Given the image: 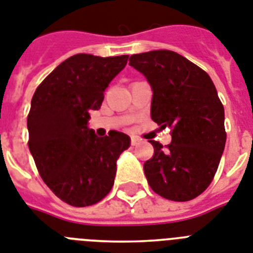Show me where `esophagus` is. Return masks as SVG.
Wrapping results in <instances>:
<instances>
[{
	"mask_svg": "<svg viewBox=\"0 0 253 253\" xmlns=\"http://www.w3.org/2000/svg\"><path fill=\"white\" fill-rule=\"evenodd\" d=\"M139 141H140V139H139V137L131 136V144H132V145H136Z\"/></svg>",
	"mask_w": 253,
	"mask_h": 253,
	"instance_id": "1",
	"label": "esophagus"
}]
</instances>
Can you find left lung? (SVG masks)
Here are the masks:
<instances>
[{
    "label": "left lung",
    "instance_id": "obj_1",
    "mask_svg": "<svg viewBox=\"0 0 253 253\" xmlns=\"http://www.w3.org/2000/svg\"><path fill=\"white\" fill-rule=\"evenodd\" d=\"M130 65L151 84V117L171 130V143L151 140L148 184L162 198L188 201L212 183L226 143L225 110L208 74L173 50L132 54Z\"/></svg>",
    "mask_w": 253,
    "mask_h": 253
}]
</instances>
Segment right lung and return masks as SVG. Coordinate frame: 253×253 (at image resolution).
<instances>
[{"instance_id": "obj_1", "label": "right lung", "mask_w": 253, "mask_h": 253, "mask_svg": "<svg viewBox=\"0 0 253 253\" xmlns=\"http://www.w3.org/2000/svg\"><path fill=\"white\" fill-rule=\"evenodd\" d=\"M128 55L75 54L55 67L34 93L27 117L28 148L39 174L55 196L73 207L98 203L110 192L117 160L130 147L126 133L97 137L88 128L104 92Z\"/></svg>"}]
</instances>
